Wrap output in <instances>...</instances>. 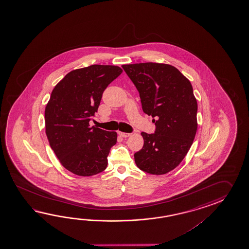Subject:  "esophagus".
<instances>
[{
    "instance_id": "esophagus-1",
    "label": "esophagus",
    "mask_w": 249,
    "mask_h": 249,
    "mask_svg": "<svg viewBox=\"0 0 249 249\" xmlns=\"http://www.w3.org/2000/svg\"><path fill=\"white\" fill-rule=\"evenodd\" d=\"M118 134L121 136V137L126 138L129 137L131 135V133H128V132H118Z\"/></svg>"
}]
</instances>
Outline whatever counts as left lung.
I'll return each instance as SVG.
<instances>
[{"instance_id": "left-lung-1", "label": "left lung", "mask_w": 249, "mask_h": 249, "mask_svg": "<svg viewBox=\"0 0 249 249\" xmlns=\"http://www.w3.org/2000/svg\"><path fill=\"white\" fill-rule=\"evenodd\" d=\"M135 85L142 110L153 117L154 133L142 132L144 144L134 154L138 167L164 175L185 158L196 135L197 103L191 82L167 64L123 65Z\"/></svg>"}]
</instances>
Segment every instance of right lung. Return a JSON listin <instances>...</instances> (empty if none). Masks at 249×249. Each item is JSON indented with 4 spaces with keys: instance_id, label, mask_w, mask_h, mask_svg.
<instances>
[{
    "instance_id": "add662e5",
    "label": "right lung",
    "mask_w": 249,
    "mask_h": 249,
    "mask_svg": "<svg viewBox=\"0 0 249 249\" xmlns=\"http://www.w3.org/2000/svg\"><path fill=\"white\" fill-rule=\"evenodd\" d=\"M117 66L91 65L75 69L53 89L45 107V131L51 148L66 169L90 176L107 165L116 132L90 126L103 91L122 74Z\"/></svg>"
}]
</instances>
